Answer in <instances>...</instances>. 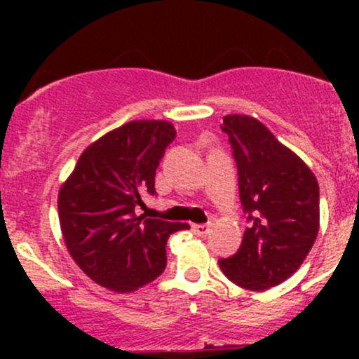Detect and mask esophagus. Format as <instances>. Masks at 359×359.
<instances>
[{"label": "esophagus", "instance_id": "1", "mask_svg": "<svg viewBox=\"0 0 359 359\" xmlns=\"http://www.w3.org/2000/svg\"><path fill=\"white\" fill-rule=\"evenodd\" d=\"M210 231H212L210 224H193V233L196 236H208Z\"/></svg>", "mask_w": 359, "mask_h": 359}]
</instances>
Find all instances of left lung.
<instances>
[{"mask_svg":"<svg viewBox=\"0 0 359 359\" xmlns=\"http://www.w3.org/2000/svg\"><path fill=\"white\" fill-rule=\"evenodd\" d=\"M229 135L248 227L241 247L220 259L222 273L238 287L262 292L292 276L320 231V187L309 166L259 119L227 114Z\"/></svg>","mask_w":359,"mask_h":359,"instance_id":"1","label":"left lung"}]
</instances>
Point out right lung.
<instances>
[{
	"mask_svg": "<svg viewBox=\"0 0 359 359\" xmlns=\"http://www.w3.org/2000/svg\"><path fill=\"white\" fill-rule=\"evenodd\" d=\"M177 132L172 123L139 119L90 144L59 191V220L79 269L100 287L133 292L166 266V240L187 224L137 215L144 193Z\"/></svg>",
	"mask_w": 359,
	"mask_h": 359,
	"instance_id": "1",
	"label": "right lung"
}]
</instances>
